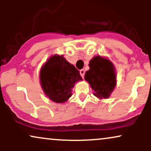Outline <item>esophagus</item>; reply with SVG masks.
Instances as JSON below:
<instances>
[{
    "mask_svg": "<svg viewBox=\"0 0 151 151\" xmlns=\"http://www.w3.org/2000/svg\"><path fill=\"white\" fill-rule=\"evenodd\" d=\"M79 72H80V75L81 76V77L84 78V74H85V71H84V70H81L80 71H79Z\"/></svg>",
    "mask_w": 151,
    "mask_h": 151,
    "instance_id": "1",
    "label": "esophagus"
}]
</instances>
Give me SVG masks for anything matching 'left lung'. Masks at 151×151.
Listing matches in <instances>:
<instances>
[{
	"mask_svg": "<svg viewBox=\"0 0 151 151\" xmlns=\"http://www.w3.org/2000/svg\"><path fill=\"white\" fill-rule=\"evenodd\" d=\"M89 66L84 79L94 91L93 95L99 99L109 98L116 84L114 65L108 59L98 55L90 60Z\"/></svg>",
	"mask_w": 151,
	"mask_h": 151,
	"instance_id": "left-lung-1",
	"label": "left lung"
}]
</instances>
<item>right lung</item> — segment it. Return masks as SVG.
Listing matches in <instances>:
<instances>
[{"label": "right lung", "instance_id": "right-lung-1", "mask_svg": "<svg viewBox=\"0 0 151 151\" xmlns=\"http://www.w3.org/2000/svg\"><path fill=\"white\" fill-rule=\"evenodd\" d=\"M40 83L45 95L58 104L67 101L72 96L74 84L82 80L79 70L64 58L55 55L42 66L40 73Z\"/></svg>", "mask_w": 151, "mask_h": 151}]
</instances>
